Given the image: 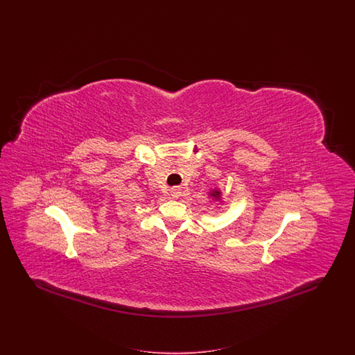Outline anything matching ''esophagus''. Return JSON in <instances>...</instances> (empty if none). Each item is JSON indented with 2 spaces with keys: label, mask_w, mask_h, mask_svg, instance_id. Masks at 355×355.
I'll return each instance as SVG.
<instances>
[{
  "label": "esophagus",
  "mask_w": 355,
  "mask_h": 355,
  "mask_svg": "<svg viewBox=\"0 0 355 355\" xmlns=\"http://www.w3.org/2000/svg\"><path fill=\"white\" fill-rule=\"evenodd\" d=\"M180 194H181L180 189H173V190H171V197H173V198H178Z\"/></svg>",
  "instance_id": "obj_1"
}]
</instances>
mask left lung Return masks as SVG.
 <instances>
[{"instance_id": "8db88e82", "label": "left lung", "mask_w": 355, "mask_h": 355, "mask_svg": "<svg viewBox=\"0 0 355 355\" xmlns=\"http://www.w3.org/2000/svg\"><path fill=\"white\" fill-rule=\"evenodd\" d=\"M211 196H213V197H216V198H218V196H220V191H213V193H211Z\"/></svg>"}]
</instances>
